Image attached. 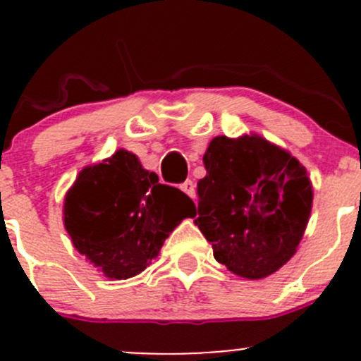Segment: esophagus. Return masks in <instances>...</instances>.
<instances>
[{
	"label": "esophagus",
	"mask_w": 361,
	"mask_h": 361,
	"mask_svg": "<svg viewBox=\"0 0 361 361\" xmlns=\"http://www.w3.org/2000/svg\"><path fill=\"white\" fill-rule=\"evenodd\" d=\"M180 188L185 192V194L188 195V197H192V199L195 197V183H194V181H192V180L183 181V183L180 185Z\"/></svg>",
	"instance_id": "obj_1"
}]
</instances>
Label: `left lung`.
Segmentation results:
<instances>
[{"instance_id":"obj_1","label":"left lung","mask_w":361,"mask_h":361,"mask_svg":"<svg viewBox=\"0 0 361 361\" xmlns=\"http://www.w3.org/2000/svg\"><path fill=\"white\" fill-rule=\"evenodd\" d=\"M194 224L213 255L241 278L260 279L286 264L312 204L307 171L260 136H218L202 157Z\"/></svg>"}]
</instances>
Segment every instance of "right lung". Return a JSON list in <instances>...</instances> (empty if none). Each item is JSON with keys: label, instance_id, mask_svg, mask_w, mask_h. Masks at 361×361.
<instances>
[{"label": "right lung", "instance_id": "1", "mask_svg": "<svg viewBox=\"0 0 361 361\" xmlns=\"http://www.w3.org/2000/svg\"><path fill=\"white\" fill-rule=\"evenodd\" d=\"M194 209L180 188L159 183L136 155L118 150L78 174L64 201V225L94 267L111 279H127L147 269Z\"/></svg>", "mask_w": 361, "mask_h": 361}]
</instances>
